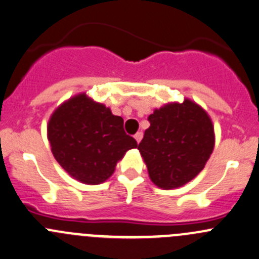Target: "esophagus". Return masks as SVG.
<instances>
[{
  "mask_svg": "<svg viewBox=\"0 0 259 259\" xmlns=\"http://www.w3.org/2000/svg\"><path fill=\"white\" fill-rule=\"evenodd\" d=\"M134 138H135V140L138 141V143H140V141H141V139H143V133H141V132L137 133V134L134 135Z\"/></svg>",
  "mask_w": 259,
  "mask_h": 259,
  "instance_id": "1",
  "label": "esophagus"
}]
</instances>
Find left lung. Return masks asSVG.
<instances>
[{"label": "left lung", "mask_w": 259, "mask_h": 259, "mask_svg": "<svg viewBox=\"0 0 259 259\" xmlns=\"http://www.w3.org/2000/svg\"><path fill=\"white\" fill-rule=\"evenodd\" d=\"M139 144L151 181L160 189H178L205 167L214 146L211 118L190 99L155 109Z\"/></svg>", "instance_id": "obj_1"}]
</instances>
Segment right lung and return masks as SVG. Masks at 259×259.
I'll return each instance as SVG.
<instances>
[{
  "label": "right lung",
  "instance_id": "1",
  "mask_svg": "<svg viewBox=\"0 0 259 259\" xmlns=\"http://www.w3.org/2000/svg\"><path fill=\"white\" fill-rule=\"evenodd\" d=\"M121 116L85 93L74 95L53 111L47 125L52 152L73 179L99 185L113 175L125 152L138 148L124 132Z\"/></svg>",
  "mask_w": 259,
  "mask_h": 259
}]
</instances>
